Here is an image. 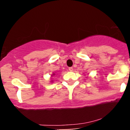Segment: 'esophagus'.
Returning <instances> with one entry per match:
<instances>
[{
  "label": "esophagus",
  "mask_w": 130,
  "mask_h": 130,
  "mask_svg": "<svg viewBox=\"0 0 130 130\" xmlns=\"http://www.w3.org/2000/svg\"><path fill=\"white\" fill-rule=\"evenodd\" d=\"M68 69H69V70L70 71H72L73 70V67H70L69 68H68Z\"/></svg>",
  "instance_id": "34e87169"
}]
</instances>
